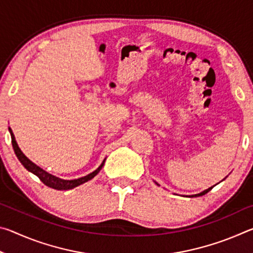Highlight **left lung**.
<instances>
[{"label": "left lung", "mask_w": 253, "mask_h": 253, "mask_svg": "<svg viewBox=\"0 0 253 253\" xmlns=\"http://www.w3.org/2000/svg\"><path fill=\"white\" fill-rule=\"evenodd\" d=\"M155 184H156V185L160 186V184H158V183H156V182H155ZM212 188H213V186H212V187H209V188H207V190H204L203 192H201V193H199V194H194V195H188V198H198V196H202V195H204V194H207L208 192L211 191Z\"/></svg>", "instance_id": "left-lung-1"}]
</instances>
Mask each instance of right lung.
<instances>
[{"label": "right lung", "mask_w": 253, "mask_h": 253, "mask_svg": "<svg viewBox=\"0 0 253 253\" xmlns=\"http://www.w3.org/2000/svg\"><path fill=\"white\" fill-rule=\"evenodd\" d=\"M8 131H10V134H11L12 146H13L15 155H16V157H18V160L21 162V164H22L24 168L29 170V172H31L32 174L37 175V176L41 179V182L43 183V184H45L46 186H49L51 188H54V190H58V191L71 190V188H75L77 186L81 185V184H84L85 182L90 181L91 178L95 177L96 175L100 172V169H102V166H104V164H105L106 158H105L104 161H102L100 166L97 169L93 170L92 173L85 175V176L80 177V178L63 179V178L57 177V176H54V175H52V174L45 172V170L42 169L40 166H38L37 164H34L32 161H30L29 158L22 153V151H21V149H20L19 145H18V143H16V140H15V137H14L13 131H12V129H11L10 127H8Z\"/></svg>", "instance_id": "right-lung-1"}]
</instances>
